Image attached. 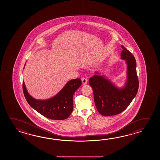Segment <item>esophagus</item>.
Here are the masks:
<instances>
[{
	"mask_svg": "<svg viewBox=\"0 0 160 160\" xmlns=\"http://www.w3.org/2000/svg\"><path fill=\"white\" fill-rule=\"evenodd\" d=\"M81 80L82 83V84H83V85H86V84H87V83H88V80H87V79L83 78H82Z\"/></svg>",
	"mask_w": 160,
	"mask_h": 160,
	"instance_id": "obj_1",
	"label": "esophagus"
}]
</instances>
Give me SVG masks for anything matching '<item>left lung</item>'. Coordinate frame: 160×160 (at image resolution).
Listing matches in <instances>:
<instances>
[{"instance_id":"obj_1","label":"left lung","mask_w":160,"mask_h":160,"mask_svg":"<svg viewBox=\"0 0 160 160\" xmlns=\"http://www.w3.org/2000/svg\"><path fill=\"white\" fill-rule=\"evenodd\" d=\"M121 59L127 66L126 80L124 86L118 88L98 72L89 79L97 109L103 116H114L122 112L129 105L138 92L139 82L136 72V61L132 54L123 46Z\"/></svg>"}]
</instances>
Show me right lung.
Returning <instances> with one entry per match:
<instances>
[{"mask_svg": "<svg viewBox=\"0 0 160 160\" xmlns=\"http://www.w3.org/2000/svg\"><path fill=\"white\" fill-rule=\"evenodd\" d=\"M81 84L79 78L72 79L56 95L44 100L33 98L27 91L24 81L23 90L28 103L37 112L48 118L63 120L68 118L73 110V95Z\"/></svg>", "mask_w": 160, "mask_h": 160, "instance_id": "right-lung-1", "label": "right lung"}]
</instances>
